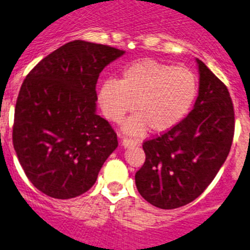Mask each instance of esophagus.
I'll list each match as a JSON object with an SVG mask.
<instances>
[{
    "label": "esophagus",
    "mask_w": 250,
    "mask_h": 250,
    "mask_svg": "<svg viewBox=\"0 0 250 250\" xmlns=\"http://www.w3.org/2000/svg\"><path fill=\"white\" fill-rule=\"evenodd\" d=\"M122 146H125V148H130V146H137V142L133 141V139H129V138H123Z\"/></svg>",
    "instance_id": "obj_1"
}]
</instances>
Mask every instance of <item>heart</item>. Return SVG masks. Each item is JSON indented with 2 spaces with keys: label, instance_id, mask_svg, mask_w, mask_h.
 I'll return each instance as SVG.
<instances>
[{
  "label": "heart",
  "instance_id": "obj_1",
  "mask_svg": "<svg viewBox=\"0 0 250 250\" xmlns=\"http://www.w3.org/2000/svg\"><path fill=\"white\" fill-rule=\"evenodd\" d=\"M197 78L188 67L142 59L127 65L120 79L104 81L97 100L104 117L121 122L127 112H137L123 125L130 136L148 127L162 133L180 123L197 96Z\"/></svg>",
  "mask_w": 250,
  "mask_h": 250
}]
</instances>
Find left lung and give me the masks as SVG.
<instances>
[{
  "label": "left lung",
  "instance_id": "8db88e82",
  "mask_svg": "<svg viewBox=\"0 0 250 250\" xmlns=\"http://www.w3.org/2000/svg\"><path fill=\"white\" fill-rule=\"evenodd\" d=\"M199 96L193 109L167 132L143 143L146 162L136 172L144 200L163 209L185 206L212 183L229 154L234 109L228 88L197 59Z\"/></svg>",
  "mask_w": 250,
  "mask_h": 250
}]
</instances>
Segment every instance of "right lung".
Listing matches in <instances>:
<instances>
[{
	"label": "right lung",
	"mask_w": 250,
	"mask_h": 250,
	"mask_svg": "<svg viewBox=\"0 0 250 250\" xmlns=\"http://www.w3.org/2000/svg\"><path fill=\"white\" fill-rule=\"evenodd\" d=\"M125 51L74 41L38 62L21 86L13 146L29 181L45 195L66 200L96 183L117 148V134L96 113V83L104 66Z\"/></svg>",
	"instance_id": "add662e5"
}]
</instances>
